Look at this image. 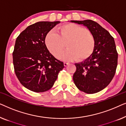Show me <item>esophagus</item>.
I'll return each instance as SVG.
<instances>
[{"label": "esophagus", "instance_id": "34e87169", "mask_svg": "<svg viewBox=\"0 0 126 126\" xmlns=\"http://www.w3.org/2000/svg\"><path fill=\"white\" fill-rule=\"evenodd\" d=\"M69 64V63H63V65H64L65 66H66L67 65H68Z\"/></svg>", "mask_w": 126, "mask_h": 126}]
</instances>
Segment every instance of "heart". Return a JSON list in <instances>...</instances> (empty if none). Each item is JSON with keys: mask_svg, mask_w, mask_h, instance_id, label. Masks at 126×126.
<instances>
[{"mask_svg": "<svg viewBox=\"0 0 126 126\" xmlns=\"http://www.w3.org/2000/svg\"><path fill=\"white\" fill-rule=\"evenodd\" d=\"M45 42L53 56L57 58L60 57L65 61L85 60L92 54L95 47V39L93 34L74 23L60 26L56 29V32H49L46 36ZM65 44L67 50L61 55Z\"/></svg>", "mask_w": 126, "mask_h": 126, "instance_id": "heart-1", "label": "heart"}]
</instances>
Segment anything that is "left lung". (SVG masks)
Returning a JSON list of instances; mask_svg holds the SVG:
<instances>
[{
	"mask_svg": "<svg viewBox=\"0 0 126 126\" xmlns=\"http://www.w3.org/2000/svg\"><path fill=\"white\" fill-rule=\"evenodd\" d=\"M70 22L85 26L94 37V53L84 62L75 63L76 70L73 79L79 90L95 94L111 82L116 72L118 54L114 39L107 30L92 20Z\"/></svg>",
	"mask_w": 126,
	"mask_h": 126,
	"instance_id": "left-lung-1",
	"label": "left lung"
}]
</instances>
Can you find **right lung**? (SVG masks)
I'll list each match as a JSON object with an SVG mask.
<instances>
[{
    "label": "right lung",
    "mask_w": 126,
    "mask_h": 126,
    "mask_svg": "<svg viewBox=\"0 0 126 126\" xmlns=\"http://www.w3.org/2000/svg\"><path fill=\"white\" fill-rule=\"evenodd\" d=\"M56 22H38L27 27L15 41L13 53L14 71L20 83L34 92H44L54 85L63 62L49 52L45 40Z\"/></svg>",
    "instance_id": "1"
}]
</instances>
